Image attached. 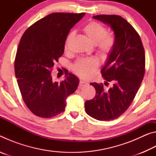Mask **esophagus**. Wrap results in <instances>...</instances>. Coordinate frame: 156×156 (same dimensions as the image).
I'll list each match as a JSON object with an SVG mask.
<instances>
[{
  "instance_id": "esophagus-1",
  "label": "esophagus",
  "mask_w": 156,
  "mask_h": 156,
  "mask_svg": "<svg viewBox=\"0 0 156 156\" xmlns=\"http://www.w3.org/2000/svg\"><path fill=\"white\" fill-rule=\"evenodd\" d=\"M86 84H87L86 83V82H84L83 80H80V83H79V85H80V87H83L84 85H85Z\"/></svg>"
}]
</instances>
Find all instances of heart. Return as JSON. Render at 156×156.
Masks as SVG:
<instances>
[{
  "instance_id": "heart-1",
  "label": "heart",
  "mask_w": 156,
  "mask_h": 156,
  "mask_svg": "<svg viewBox=\"0 0 156 156\" xmlns=\"http://www.w3.org/2000/svg\"><path fill=\"white\" fill-rule=\"evenodd\" d=\"M83 31L92 43L96 44L98 49L102 55L109 54L112 51L115 44V38L113 34L107 33L103 25L91 21L84 26ZM73 35V31H70L67 34L65 44V49L67 48L68 42ZM98 60L95 58H80L73 66V70L80 77L87 78L94 74L98 67Z\"/></svg>"
}]
</instances>
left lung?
Masks as SVG:
<instances>
[{
	"label": "left lung",
	"mask_w": 156,
	"mask_h": 156,
	"mask_svg": "<svg viewBox=\"0 0 156 156\" xmlns=\"http://www.w3.org/2000/svg\"><path fill=\"white\" fill-rule=\"evenodd\" d=\"M110 26L115 44L101 70L106 82L113 84L108 90L102 84L92 83L96 96L84 103L87 113L98 120H114L130 106L145 72V54L140 37L130 23L117 15L93 17Z\"/></svg>",
	"instance_id": "8db88e82"
}]
</instances>
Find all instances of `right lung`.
Returning <instances> with one entry per match:
<instances>
[{
	"mask_svg": "<svg viewBox=\"0 0 156 156\" xmlns=\"http://www.w3.org/2000/svg\"><path fill=\"white\" fill-rule=\"evenodd\" d=\"M84 14L52 13L30 26L20 39L15 75L25 105L37 116L51 118L64 112L66 99L78 87L74 74L67 72L58 83L51 70L64 53L67 34Z\"/></svg>",
	"mask_w": 156,
	"mask_h": 156,
	"instance_id": "obj_1",
	"label": "right lung"
}]
</instances>
